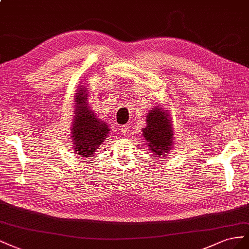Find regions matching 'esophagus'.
<instances>
[{"mask_svg":"<svg viewBox=\"0 0 249 249\" xmlns=\"http://www.w3.org/2000/svg\"><path fill=\"white\" fill-rule=\"evenodd\" d=\"M130 131L131 130H130L129 125H125L121 128V132H122V134H124V136H130Z\"/></svg>","mask_w":249,"mask_h":249,"instance_id":"1","label":"esophagus"}]
</instances>
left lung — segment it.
Listing matches in <instances>:
<instances>
[{
	"label": "left lung",
	"instance_id": "left-lung-1",
	"mask_svg": "<svg viewBox=\"0 0 249 249\" xmlns=\"http://www.w3.org/2000/svg\"><path fill=\"white\" fill-rule=\"evenodd\" d=\"M147 126L142 129L149 150L154 155H162L171 150L174 139L172 121L170 113L161 106L154 107L147 115Z\"/></svg>",
	"mask_w": 249,
	"mask_h": 249
}]
</instances>
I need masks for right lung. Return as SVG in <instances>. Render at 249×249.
Instances as JSON below:
<instances>
[{
	"instance_id": "right-lung-1",
	"label": "right lung",
	"mask_w": 249,
	"mask_h": 249,
	"mask_svg": "<svg viewBox=\"0 0 249 249\" xmlns=\"http://www.w3.org/2000/svg\"><path fill=\"white\" fill-rule=\"evenodd\" d=\"M88 91L84 87L77 90L75 98V115L71 136L74 141V150L80 159H90L109 133V127L98 119L88 103Z\"/></svg>"
}]
</instances>
